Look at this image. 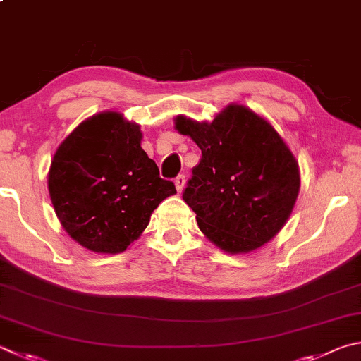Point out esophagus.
I'll use <instances>...</instances> for the list:
<instances>
[{
    "label": "esophagus",
    "instance_id": "1",
    "mask_svg": "<svg viewBox=\"0 0 361 361\" xmlns=\"http://www.w3.org/2000/svg\"><path fill=\"white\" fill-rule=\"evenodd\" d=\"M185 183H186V176H185V175H178V176H176V178H175V188H176V191L181 192L183 188H185Z\"/></svg>",
    "mask_w": 361,
    "mask_h": 361
}]
</instances>
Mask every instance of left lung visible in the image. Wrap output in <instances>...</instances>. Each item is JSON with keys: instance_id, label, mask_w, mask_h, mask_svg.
<instances>
[{"instance_id": "8db88e82", "label": "left lung", "mask_w": 361, "mask_h": 361, "mask_svg": "<svg viewBox=\"0 0 361 361\" xmlns=\"http://www.w3.org/2000/svg\"><path fill=\"white\" fill-rule=\"evenodd\" d=\"M175 129L202 149L183 192L202 233L227 254L276 237L300 192L298 161L278 130L243 104H228L212 123L178 115Z\"/></svg>"}]
</instances>
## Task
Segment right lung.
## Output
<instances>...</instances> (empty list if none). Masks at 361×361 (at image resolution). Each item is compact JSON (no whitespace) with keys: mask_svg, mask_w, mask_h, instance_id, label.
I'll list each match as a JSON object with an SVG mask.
<instances>
[{"mask_svg":"<svg viewBox=\"0 0 361 361\" xmlns=\"http://www.w3.org/2000/svg\"><path fill=\"white\" fill-rule=\"evenodd\" d=\"M142 130L115 110L87 118L51 158V205L88 251L120 254L139 240L159 203L176 194L142 148Z\"/></svg>","mask_w":361,"mask_h":361,"instance_id":"obj_1","label":"right lung"}]
</instances>
